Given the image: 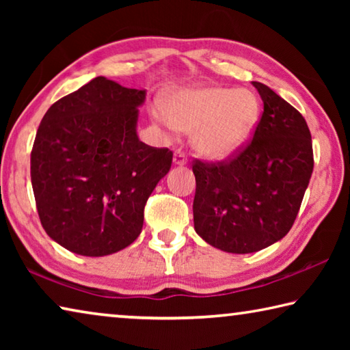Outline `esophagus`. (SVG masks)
Instances as JSON below:
<instances>
[{
	"instance_id": "1",
	"label": "esophagus",
	"mask_w": 350,
	"mask_h": 350,
	"mask_svg": "<svg viewBox=\"0 0 350 350\" xmlns=\"http://www.w3.org/2000/svg\"><path fill=\"white\" fill-rule=\"evenodd\" d=\"M173 162L174 165H177V167H183V165H187V156L180 151H176L174 152V157H173Z\"/></svg>"
}]
</instances>
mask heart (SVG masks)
Here are the masks:
<instances>
[{
	"label": "heart",
	"mask_w": 350,
	"mask_h": 350,
	"mask_svg": "<svg viewBox=\"0 0 350 350\" xmlns=\"http://www.w3.org/2000/svg\"><path fill=\"white\" fill-rule=\"evenodd\" d=\"M165 116H156L168 129L191 134L200 157L224 161L241 151L256 129L260 105L245 88L194 86L171 92L163 102Z\"/></svg>",
	"instance_id": "obj_1"
}]
</instances>
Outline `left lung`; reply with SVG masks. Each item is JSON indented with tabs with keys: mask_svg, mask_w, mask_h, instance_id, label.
<instances>
[{
	"mask_svg": "<svg viewBox=\"0 0 350 350\" xmlns=\"http://www.w3.org/2000/svg\"><path fill=\"white\" fill-rule=\"evenodd\" d=\"M264 103L253 140L232 162H196L194 230L227 253H254L288 233L313 171L304 117L275 91L252 81Z\"/></svg>",
	"mask_w": 350,
	"mask_h": 350,
	"instance_id": "obj_1",
	"label": "left lung"
}]
</instances>
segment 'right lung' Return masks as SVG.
<instances>
[{
    "label": "right lung",
    "mask_w": 350,
    "mask_h": 350,
    "mask_svg": "<svg viewBox=\"0 0 350 350\" xmlns=\"http://www.w3.org/2000/svg\"><path fill=\"white\" fill-rule=\"evenodd\" d=\"M145 91L96 77L51 106L31 154L41 225L81 256H106L139 238L144 208L173 152L137 135Z\"/></svg>",
    "instance_id": "right-lung-1"
}]
</instances>
